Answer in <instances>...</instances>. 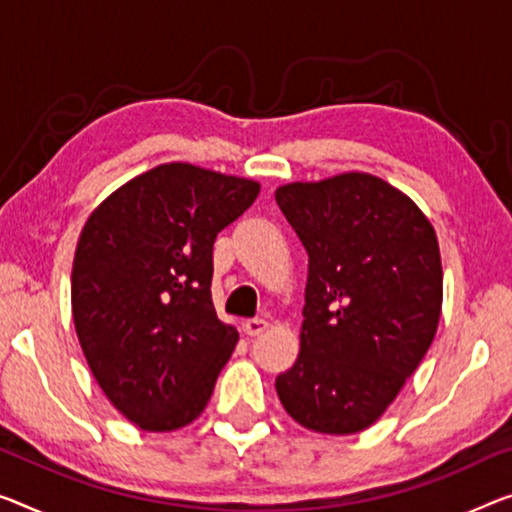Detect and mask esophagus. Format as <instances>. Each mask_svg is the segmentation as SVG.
<instances>
[{
    "label": "esophagus",
    "instance_id": "1",
    "mask_svg": "<svg viewBox=\"0 0 512 512\" xmlns=\"http://www.w3.org/2000/svg\"><path fill=\"white\" fill-rule=\"evenodd\" d=\"M266 324L264 319H246V322L241 324V329L246 335H250V338H257V335H262L266 331Z\"/></svg>",
    "mask_w": 512,
    "mask_h": 512
}]
</instances>
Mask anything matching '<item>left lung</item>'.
I'll list each match as a JSON object with an SVG mask.
<instances>
[{
  "mask_svg": "<svg viewBox=\"0 0 512 512\" xmlns=\"http://www.w3.org/2000/svg\"><path fill=\"white\" fill-rule=\"evenodd\" d=\"M276 202L308 253L301 349L276 379L278 398L312 432H361L437 333V232L409 195L368 172L285 183Z\"/></svg>",
  "mask_w": 512,
  "mask_h": 512,
  "instance_id": "obj_1",
  "label": "left lung"
}]
</instances>
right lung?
<instances>
[{
    "label": "right lung",
    "mask_w": 512,
    "mask_h": 512,
    "mask_svg": "<svg viewBox=\"0 0 512 512\" xmlns=\"http://www.w3.org/2000/svg\"><path fill=\"white\" fill-rule=\"evenodd\" d=\"M259 183L190 163L137 174L82 227L71 273L73 324L108 400L147 432L202 414L239 331L211 301L213 241Z\"/></svg>",
    "instance_id": "add662e5"
}]
</instances>
